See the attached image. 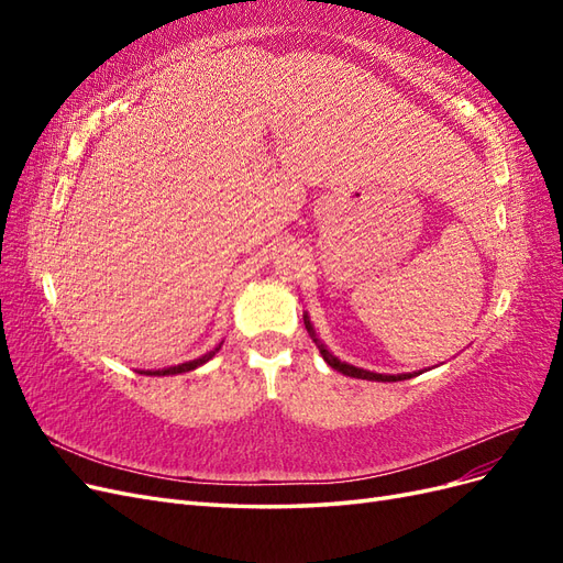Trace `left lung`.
<instances>
[{
	"instance_id": "obj_1",
	"label": "left lung",
	"mask_w": 563,
	"mask_h": 563,
	"mask_svg": "<svg viewBox=\"0 0 563 563\" xmlns=\"http://www.w3.org/2000/svg\"><path fill=\"white\" fill-rule=\"evenodd\" d=\"M302 319H305V329H308L310 338L314 340V345L319 347V352H321V356H323V362H327L331 368H335V371H340V373H345V376H350V378H362V380H378V383H397V380L413 378V373H399V376H385V373H373V371H364V368H356V366H352V364L340 362L338 356H333V354L329 352V347L323 345L321 340H319V335H317V331H314V327H312V321H310L308 312H302ZM416 376H418V373H416Z\"/></svg>"
}]
</instances>
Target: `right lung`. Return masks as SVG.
I'll list each match as a JSON object with an SVG mask.
<instances>
[{
  "label": "right lung",
  "instance_id": "1",
  "mask_svg": "<svg viewBox=\"0 0 563 563\" xmlns=\"http://www.w3.org/2000/svg\"><path fill=\"white\" fill-rule=\"evenodd\" d=\"M223 345V343H220ZM220 345L218 347H213L211 352H207L203 356H199V360H192V362H185V364H178V366H168V368H162V371H141V373H145V376H176V373H185V371H195L197 366H201V364H207L211 356H216V352L220 350Z\"/></svg>",
  "mask_w": 563,
  "mask_h": 563
}]
</instances>
